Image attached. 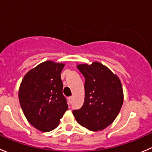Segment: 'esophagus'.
Listing matches in <instances>:
<instances>
[{
	"mask_svg": "<svg viewBox=\"0 0 152 152\" xmlns=\"http://www.w3.org/2000/svg\"><path fill=\"white\" fill-rule=\"evenodd\" d=\"M68 99H69V102H71L72 100H73V96H70V97H69Z\"/></svg>",
	"mask_w": 152,
	"mask_h": 152,
	"instance_id": "obj_1",
	"label": "esophagus"
}]
</instances>
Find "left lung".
Returning <instances> with one entry per match:
<instances>
[{"mask_svg":"<svg viewBox=\"0 0 152 152\" xmlns=\"http://www.w3.org/2000/svg\"><path fill=\"white\" fill-rule=\"evenodd\" d=\"M85 79V102L73 110L76 121L91 131L102 130L114 121L124 102L120 79L100 62L77 65Z\"/></svg>","mask_w":152,"mask_h":152,"instance_id":"8db88e82","label":"left lung"}]
</instances>
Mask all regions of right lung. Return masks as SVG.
Wrapping results in <instances>:
<instances>
[{"instance_id": "add662e5", "label": "right lung", "mask_w": 152, "mask_h": 152, "mask_svg": "<svg viewBox=\"0 0 152 152\" xmlns=\"http://www.w3.org/2000/svg\"><path fill=\"white\" fill-rule=\"evenodd\" d=\"M64 64L46 61L26 74L19 90V101L28 121L42 132L58 126L68 109L62 93L61 72Z\"/></svg>"}]
</instances>
